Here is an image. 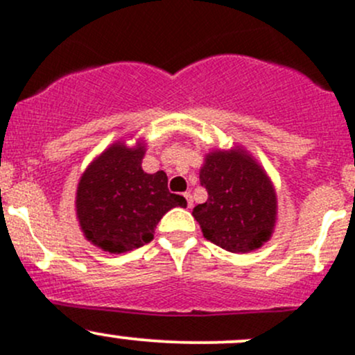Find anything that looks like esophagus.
<instances>
[{
  "mask_svg": "<svg viewBox=\"0 0 355 355\" xmlns=\"http://www.w3.org/2000/svg\"><path fill=\"white\" fill-rule=\"evenodd\" d=\"M184 197H185V200H187V207L190 209L193 206V200H192V196H190V192H185L184 193Z\"/></svg>",
  "mask_w": 355,
  "mask_h": 355,
  "instance_id": "1",
  "label": "esophagus"
}]
</instances>
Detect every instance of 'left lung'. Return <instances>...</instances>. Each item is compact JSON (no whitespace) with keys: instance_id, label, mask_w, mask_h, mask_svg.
Here are the masks:
<instances>
[{"instance_id":"obj_1","label":"left lung","mask_w":355,"mask_h":355,"mask_svg":"<svg viewBox=\"0 0 355 355\" xmlns=\"http://www.w3.org/2000/svg\"><path fill=\"white\" fill-rule=\"evenodd\" d=\"M207 200L192 216L204 238L233 253L260 248L270 238L277 214L274 187L245 151L209 153L200 170Z\"/></svg>"}]
</instances>
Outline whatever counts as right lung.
<instances>
[{
    "label": "right lung",
    "instance_id": "add662e5",
    "mask_svg": "<svg viewBox=\"0 0 355 355\" xmlns=\"http://www.w3.org/2000/svg\"><path fill=\"white\" fill-rule=\"evenodd\" d=\"M144 146L117 143L103 151L81 177L76 212L85 236L110 253H124L149 243L155 227L170 209L187 206L168 190L165 171L141 168Z\"/></svg>",
    "mask_w": 355,
    "mask_h": 355
}]
</instances>
